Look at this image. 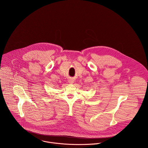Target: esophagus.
<instances>
[{"label": "esophagus", "mask_w": 148, "mask_h": 148, "mask_svg": "<svg viewBox=\"0 0 148 148\" xmlns=\"http://www.w3.org/2000/svg\"><path fill=\"white\" fill-rule=\"evenodd\" d=\"M68 82L69 84H73L74 83V80L72 79H69Z\"/></svg>", "instance_id": "34e87169"}]
</instances>
